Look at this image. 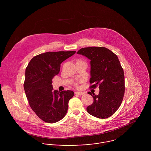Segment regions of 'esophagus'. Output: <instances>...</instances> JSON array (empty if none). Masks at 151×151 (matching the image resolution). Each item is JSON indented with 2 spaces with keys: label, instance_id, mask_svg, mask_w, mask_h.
Instances as JSON below:
<instances>
[{
  "label": "esophagus",
  "instance_id": "34e87169",
  "mask_svg": "<svg viewBox=\"0 0 151 151\" xmlns=\"http://www.w3.org/2000/svg\"><path fill=\"white\" fill-rule=\"evenodd\" d=\"M83 92H75V94L76 95H79V96H81L83 94H84Z\"/></svg>",
  "mask_w": 151,
  "mask_h": 151
}]
</instances>
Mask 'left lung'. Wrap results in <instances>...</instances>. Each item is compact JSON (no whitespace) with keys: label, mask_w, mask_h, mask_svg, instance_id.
Listing matches in <instances>:
<instances>
[{"label":"left lung","mask_w":151,"mask_h":151,"mask_svg":"<svg viewBox=\"0 0 151 151\" xmlns=\"http://www.w3.org/2000/svg\"><path fill=\"white\" fill-rule=\"evenodd\" d=\"M77 54L91 60V88L99 86L98 95H93V103L86 108L88 113L105 119L113 115L122 104L124 93L123 70L116 55L104 47H89L80 49Z\"/></svg>","instance_id":"obj_1"}]
</instances>
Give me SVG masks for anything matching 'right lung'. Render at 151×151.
I'll list each match as a JSON object with an SVG mask.
<instances>
[{
    "mask_svg": "<svg viewBox=\"0 0 151 151\" xmlns=\"http://www.w3.org/2000/svg\"><path fill=\"white\" fill-rule=\"evenodd\" d=\"M75 51H49L33 58L25 70L24 88L29 105L44 122L53 123L65 117L72 91H53L52 79L60 71V64Z\"/></svg>",
    "mask_w": 151,
    "mask_h": 151,
    "instance_id": "obj_1",
    "label": "right lung"
}]
</instances>
